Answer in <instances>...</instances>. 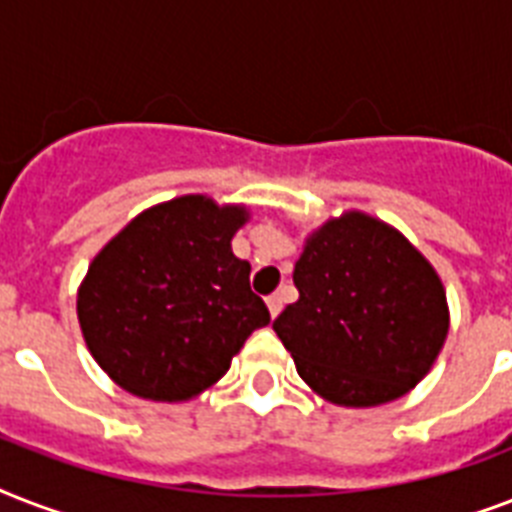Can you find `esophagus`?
Listing matches in <instances>:
<instances>
[{"instance_id": "esophagus-1", "label": "esophagus", "mask_w": 512, "mask_h": 512, "mask_svg": "<svg viewBox=\"0 0 512 512\" xmlns=\"http://www.w3.org/2000/svg\"><path fill=\"white\" fill-rule=\"evenodd\" d=\"M265 303H268L271 319H276V316H279V313H281V295H271V297H268V300H265Z\"/></svg>"}]
</instances>
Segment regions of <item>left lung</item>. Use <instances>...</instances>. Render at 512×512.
<instances>
[{
  "label": "left lung",
  "mask_w": 512,
  "mask_h": 512,
  "mask_svg": "<svg viewBox=\"0 0 512 512\" xmlns=\"http://www.w3.org/2000/svg\"><path fill=\"white\" fill-rule=\"evenodd\" d=\"M300 300L273 329L297 374L340 406L401 398L430 372L449 332L433 265L390 225L361 212L329 220L295 263Z\"/></svg>",
  "instance_id": "1"
}]
</instances>
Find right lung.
Wrapping results in <instances>:
<instances>
[{"label":"right lung","instance_id":"obj_1","mask_svg":"<svg viewBox=\"0 0 512 512\" xmlns=\"http://www.w3.org/2000/svg\"><path fill=\"white\" fill-rule=\"evenodd\" d=\"M244 207L180 196L146 209L100 249L79 287L87 348L124 390L185 401L215 385L255 329L271 321L233 255Z\"/></svg>","mask_w":512,"mask_h":512}]
</instances>
